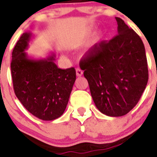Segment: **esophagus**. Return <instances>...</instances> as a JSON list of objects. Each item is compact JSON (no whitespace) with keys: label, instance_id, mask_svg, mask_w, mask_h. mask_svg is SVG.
<instances>
[{"label":"esophagus","instance_id":"obj_1","mask_svg":"<svg viewBox=\"0 0 157 157\" xmlns=\"http://www.w3.org/2000/svg\"><path fill=\"white\" fill-rule=\"evenodd\" d=\"M76 73H77V77H80V76L83 75V70L80 68L76 69Z\"/></svg>","mask_w":157,"mask_h":157}]
</instances>
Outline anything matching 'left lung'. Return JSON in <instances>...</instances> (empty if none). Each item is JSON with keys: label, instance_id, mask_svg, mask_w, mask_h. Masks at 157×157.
Segmentation results:
<instances>
[{"label": "left lung", "instance_id": "8db88e82", "mask_svg": "<svg viewBox=\"0 0 157 157\" xmlns=\"http://www.w3.org/2000/svg\"><path fill=\"white\" fill-rule=\"evenodd\" d=\"M115 19L118 35L94 45L80 63L97 108L111 117L128 113L140 101L149 79L141 38L122 19Z\"/></svg>", "mask_w": 157, "mask_h": 157}]
</instances>
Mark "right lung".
<instances>
[{"label":"right lung","instance_id":"add662e5","mask_svg":"<svg viewBox=\"0 0 157 157\" xmlns=\"http://www.w3.org/2000/svg\"><path fill=\"white\" fill-rule=\"evenodd\" d=\"M32 38L25 32L16 43L11 63L14 93L31 114L44 121L56 119L63 114L76 80L74 67L62 70L54 63L56 55L36 59L25 50Z\"/></svg>","mask_w":157,"mask_h":157}]
</instances>
